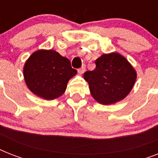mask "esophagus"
Masks as SVG:
<instances>
[{
	"mask_svg": "<svg viewBox=\"0 0 158 158\" xmlns=\"http://www.w3.org/2000/svg\"><path fill=\"white\" fill-rule=\"evenodd\" d=\"M85 69H86V66H85V64H83V65H82L79 69H78V73H79V74H84V71H85Z\"/></svg>",
	"mask_w": 158,
	"mask_h": 158,
	"instance_id": "obj_1",
	"label": "esophagus"
}]
</instances>
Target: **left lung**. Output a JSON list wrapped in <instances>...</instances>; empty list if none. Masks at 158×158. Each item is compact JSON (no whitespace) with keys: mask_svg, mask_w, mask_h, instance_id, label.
<instances>
[{"mask_svg":"<svg viewBox=\"0 0 158 158\" xmlns=\"http://www.w3.org/2000/svg\"><path fill=\"white\" fill-rule=\"evenodd\" d=\"M95 64L94 70L84 74L93 98L105 105L125 98L136 79V72L127 60L118 53L104 54Z\"/></svg>","mask_w":158,"mask_h":158,"instance_id":"obj_1","label":"left lung"}]
</instances>
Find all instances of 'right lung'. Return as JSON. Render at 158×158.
Listing matches in <instances>:
<instances>
[{"label":"right lung","mask_w":158,"mask_h":158,"mask_svg":"<svg viewBox=\"0 0 158 158\" xmlns=\"http://www.w3.org/2000/svg\"><path fill=\"white\" fill-rule=\"evenodd\" d=\"M76 74L69 60L53 50L37 51L23 67V76L28 89L47 100L61 96L69 79Z\"/></svg>","instance_id":"obj_1"}]
</instances>
